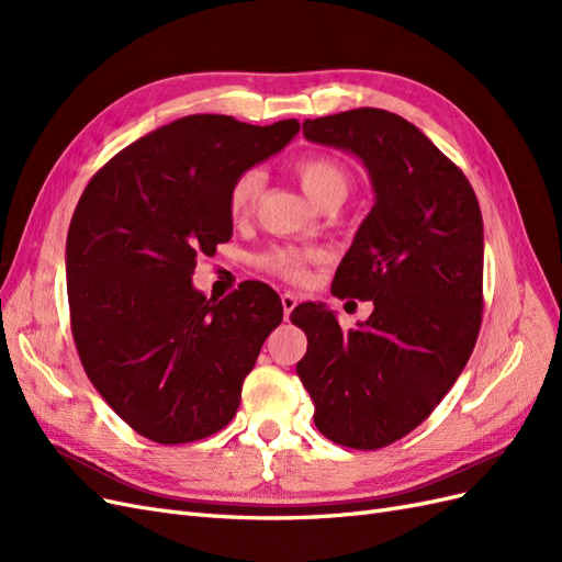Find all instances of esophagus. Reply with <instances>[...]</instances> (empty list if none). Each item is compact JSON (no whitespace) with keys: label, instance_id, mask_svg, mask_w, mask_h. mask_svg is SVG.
<instances>
[{"label":"esophagus","instance_id":"esophagus-1","mask_svg":"<svg viewBox=\"0 0 562 562\" xmlns=\"http://www.w3.org/2000/svg\"><path fill=\"white\" fill-rule=\"evenodd\" d=\"M297 302H300V297H297L295 293H283V295H281V304H283V314H285V318L291 316V312L297 307Z\"/></svg>","mask_w":562,"mask_h":562}]
</instances>
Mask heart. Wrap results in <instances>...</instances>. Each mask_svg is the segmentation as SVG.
Here are the masks:
<instances>
[{
    "label": "heart",
    "mask_w": 562,
    "mask_h": 562,
    "mask_svg": "<svg viewBox=\"0 0 562 562\" xmlns=\"http://www.w3.org/2000/svg\"><path fill=\"white\" fill-rule=\"evenodd\" d=\"M295 176L302 184L304 194H307L314 203H321L328 196H345L349 190V173L347 168L333 157L326 155H307L295 161ZM265 187V173L260 168H248V171L234 178L229 187L227 206L229 215L236 223L248 220L258 206L260 194ZM318 258V252L312 250H297V248H269L260 255L258 265L271 274H277L288 281H302L307 277V265Z\"/></svg>",
    "instance_id": "b5f03b06"
}]
</instances>
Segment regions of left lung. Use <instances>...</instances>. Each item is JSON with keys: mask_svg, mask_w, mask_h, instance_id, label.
<instances>
[{"mask_svg": "<svg viewBox=\"0 0 562 562\" xmlns=\"http://www.w3.org/2000/svg\"><path fill=\"white\" fill-rule=\"evenodd\" d=\"M304 138L351 151L375 206L337 267L333 293L375 310L345 333L323 304L291 321L307 335L297 375L316 429L378 450L443 401L475 347L483 314V215L467 176L407 119L359 108L307 119Z\"/></svg>", "mask_w": 562, "mask_h": 562, "instance_id": "left-lung-1", "label": "left lung"}]
</instances>
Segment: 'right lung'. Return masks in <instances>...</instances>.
Returning a JSON list of instances; mask_svg holds the SVG:
<instances>
[{
	"instance_id": "1",
	"label": "right lung",
	"mask_w": 562,
	"mask_h": 562,
	"mask_svg": "<svg viewBox=\"0 0 562 562\" xmlns=\"http://www.w3.org/2000/svg\"><path fill=\"white\" fill-rule=\"evenodd\" d=\"M297 131V119L252 126L182 116L114 155L77 203L65 271L79 359L112 411L155 443L227 427L283 318L279 295L260 281L217 302L192 274L196 255L232 239L234 178Z\"/></svg>"
}]
</instances>
